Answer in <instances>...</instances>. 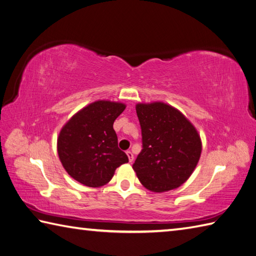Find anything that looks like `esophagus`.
<instances>
[{"label": "esophagus", "mask_w": 256, "mask_h": 256, "mask_svg": "<svg viewBox=\"0 0 256 256\" xmlns=\"http://www.w3.org/2000/svg\"><path fill=\"white\" fill-rule=\"evenodd\" d=\"M126 155H128V157L130 162H132L133 160H134V155H133L132 152H131V150H128V152H126Z\"/></svg>", "instance_id": "1"}]
</instances>
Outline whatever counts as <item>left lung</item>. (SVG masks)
<instances>
[{
  "label": "left lung",
  "mask_w": 256,
  "mask_h": 256,
  "mask_svg": "<svg viewBox=\"0 0 256 256\" xmlns=\"http://www.w3.org/2000/svg\"><path fill=\"white\" fill-rule=\"evenodd\" d=\"M143 150L133 164L138 180L153 192L176 189L197 166L202 144L197 130L167 103H138Z\"/></svg>",
  "instance_id": "obj_1"
}]
</instances>
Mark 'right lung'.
Wrapping results in <instances>:
<instances>
[{"instance_id": "1", "label": "right lung", "mask_w": 256, "mask_h": 256, "mask_svg": "<svg viewBox=\"0 0 256 256\" xmlns=\"http://www.w3.org/2000/svg\"><path fill=\"white\" fill-rule=\"evenodd\" d=\"M126 106L98 100L81 108L64 125L57 138V152L64 170L88 187H101L111 180L118 166L128 162L118 148L113 123Z\"/></svg>"}]
</instances>
